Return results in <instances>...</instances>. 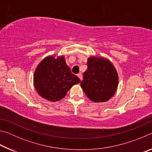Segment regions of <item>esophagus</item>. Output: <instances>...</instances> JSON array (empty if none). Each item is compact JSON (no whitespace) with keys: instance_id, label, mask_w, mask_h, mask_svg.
Here are the masks:
<instances>
[{"instance_id":"1","label":"esophagus","mask_w":152,"mask_h":152,"mask_svg":"<svg viewBox=\"0 0 152 152\" xmlns=\"http://www.w3.org/2000/svg\"><path fill=\"white\" fill-rule=\"evenodd\" d=\"M78 77L80 79L81 81L82 80V74H78Z\"/></svg>"}]
</instances>
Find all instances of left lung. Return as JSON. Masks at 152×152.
<instances>
[{"label": "left lung", "instance_id": "obj_1", "mask_svg": "<svg viewBox=\"0 0 152 152\" xmlns=\"http://www.w3.org/2000/svg\"><path fill=\"white\" fill-rule=\"evenodd\" d=\"M80 85L87 97L94 102L108 101L117 91L119 77L115 66L108 59L92 56L87 61Z\"/></svg>", "mask_w": 152, "mask_h": 152}]
</instances>
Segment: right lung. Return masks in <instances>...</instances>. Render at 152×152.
<instances>
[{
  "instance_id": "right-lung-1",
  "label": "right lung",
  "mask_w": 152,
  "mask_h": 152,
  "mask_svg": "<svg viewBox=\"0 0 152 152\" xmlns=\"http://www.w3.org/2000/svg\"><path fill=\"white\" fill-rule=\"evenodd\" d=\"M33 82L36 91L48 101L56 102L66 96L72 87L80 82L71 72L64 56H48L35 69Z\"/></svg>"
}]
</instances>
